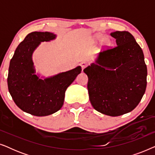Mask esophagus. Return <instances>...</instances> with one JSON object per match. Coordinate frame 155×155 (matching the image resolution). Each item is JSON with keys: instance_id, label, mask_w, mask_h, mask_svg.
<instances>
[{"instance_id": "34e87169", "label": "esophagus", "mask_w": 155, "mask_h": 155, "mask_svg": "<svg viewBox=\"0 0 155 155\" xmlns=\"http://www.w3.org/2000/svg\"><path fill=\"white\" fill-rule=\"evenodd\" d=\"M87 65V63L86 62H82L81 63V66H82V70H83L84 68H85Z\"/></svg>"}]
</instances>
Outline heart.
Returning a JSON list of instances; mask_svg holds the SVG:
<instances>
[{
  "instance_id": "obj_1",
  "label": "heart",
  "mask_w": 155,
  "mask_h": 155,
  "mask_svg": "<svg viewBox=\"0 0 155 155\" xmlns=\"http://www.w3.org/2000/svg\"><path fill=\"white\" fill-rule=\"evenodd\" d=\"M98 38H101V37H100V36H98Z\"/></svg>"
}]
</instances>
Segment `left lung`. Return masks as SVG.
Wrapping results in <instances>:
<instances>
[{
    "instance_id": "1",
    "label": "left lung",
    "mask_w": 155,
    "mask_h": 155,
    "mask_svg": "<svg viewBox=\"0 0 155 155\" xmlns=\"http://www.w3.org/2000/svg\"><path fill=\"white\" fill-rule=\"evenodd\" d=\"M117 46L99 53L97 63L84 69L89 98L95 110L110 116L133 111L147 87V66L140 46L128 31L111 33Z\"/></svg>"
}]
</instances>
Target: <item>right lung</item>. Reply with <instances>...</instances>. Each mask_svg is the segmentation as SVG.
<instances>
[{
  "label": "right lung",
  "instance_id": "1",
  "mask_svg": "<svg viewBox=\"0 0 155 155\" xmlns=\"http://www.w3.org/2000/svg\"><path fill=\"white\" fill-rule=\"evenodd\" d=\"M56 38L45 31L29 33L19 44L10 62L8 90L15 104L23 111L36 116H45L58 111L64 101L65 92L81 73V67L53 77L40 79L35 75L33 51L42 41Z\"/></svg>",
  "mask_w": 155,
  "mask_h": 155
}]
</instances>
